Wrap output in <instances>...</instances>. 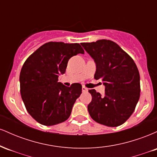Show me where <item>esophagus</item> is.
I'll return each instance as SVG.
<instances>
[{
    "instance_id": "esophagus-1",
    "label": "esophagus",
    "mask_w": 157,
    "mask_h": 157,
    "mask_svg": "<svg viewBox=\"0 0 157 157\" xmlns=\"http://www.w3.org/2000/svg\"><path fill=\"white\" fill-rule=\"evenodd\" d=\"M82 91H83V92H86V91H88V89L86 87H85V86H82Z\"/></svg>"
}]
</instances>
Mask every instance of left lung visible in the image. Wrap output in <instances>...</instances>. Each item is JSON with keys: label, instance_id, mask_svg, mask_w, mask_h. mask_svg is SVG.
<instances>
[{"label": "left lung", "instance_id": "left-lung-1", "mask_svg": "<svg viewBox=\"0 0 157 157\" xmlns=\"http://www.w3.org/2000/svg\"><path fill=\"white\" fill-rule=\"evenodd\" d=\"M96 63L94 79H101L105 95L90 89L88 111L95 122L109 127L121 125L134 111L140 96V73L130 55L109 40L82 43Z\"/></svg>", "mask_w": 157, "mask_h": 157}]
</instances>
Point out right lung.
Wrapping results in <instances>:
<instances>
[{"label":"right lung","mask_w":157,"mask_h":157,"mask_svg":"<svg viewBox=\"0 0 157 157\" xmlns=\"http://www.w3.org/2000/svg\"><path fill=\"white\" fill-rule=\"evenodd\" d=\"M84 54L79 44L48 42L37 48L23 65L20 74L21 94L29 113L39 123L54 125L66 121L82 93V85L70 87L58 82L68 61Z\"/></svg>","instance_id":"add662e5"}]
</instances>
